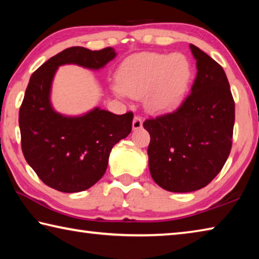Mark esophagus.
Instances as JSON below:
<instances>
[{"label": "esophagus", "instance_id": "esophagus-1", "mask_svg": "<svg viewBox=\"0 0 259 259\" xmlns=\"http://www.w3.org/2000/svg\"><path fill=\"white\" fill-rule=\"evenodd\" d=\"M143 126V120L140 116H135L134 117V121H133V129L134 130H138Z\"/></svg>", "mask_w": 259, "mask_h": 259}]
</instances>
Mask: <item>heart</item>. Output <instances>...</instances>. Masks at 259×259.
Returning a JSON list of instances; mask_svg holds the SVG:
<instances>
[{"label":"heart","mask_w":259,"mask_h":259,"mask_svg":"<svg viewBox=\"0 0 259 259\" xmlns=\"http://www.w3.org/2000/svg\"><path fill=\"white\" fill-rule=\"evenodd\" d=\"M191 77V66L181 54L161 55L146 52L122 65L119 82L112 89L119 97L145 96V107L164 112L181 102Z\"/></svg>","instance_id":"heart-1"}]
</instances>
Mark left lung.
<instances>
[{"instance_id":"8db88e82","label":"left lung","mask_w":259,"mask_h":259,"mask_svg":"<svg viewBox=\"0 0 259 259\" xmlns=\"http://www.w3.org/2000/svg\"><path fill=\"white\" fill-rule=\"evenodd\" d=\"M196 77L176 111L144 122L151 176L163 190L186 193L212 181L230 155L235 119L234 100L224 69L190 45Z\"/></svg>"}]
</instances>
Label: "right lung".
Listing matches in <instances>:
<instances>
[{"mask_svg": "<svg viewBox=\"0 0 259 259\" xmlns=\"http://www.w3.org/2000/svg\"><path fill=\"white\" fill-rule=\"evenodd\" d=\"M116 57L113 48L93 51L72 47L51 57L29 78L19 109L21 150L41 181L65 193L85 191L104 176L113 146L133 128L134 114L116 115L100 107L67 116L55 111L50 95L59 66L98 71Z\"/></svg>", "mask_w": 259, "mask_h": 259, "instance_id": "add662e5", "label": "right lung"}]
</instances>
